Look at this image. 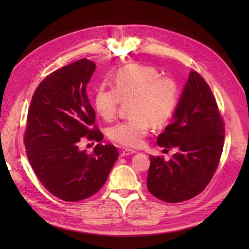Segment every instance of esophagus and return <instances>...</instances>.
<instances>
[{
	"instance_id": "esophagus-1",
	"label": "esophagus",
	"mask_w": 249,
	"mask_h": 249,
	"mask_svg": "<svg viewBox=\"0 0 249 249\" xmlns=\"http://www.w3.org/2000/svg\"><path fill=\"white\" fill-rule=\"evenodd\" d=\"M136 153V151H134V150H130V149H127V150H123V151H121V156H129V155H133V154H135Z\"/></svg>"
}]
</instances>
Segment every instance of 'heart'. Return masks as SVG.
Returning a JSON list of instances; mask_svg holds the SVG:
<instances>
[{"instance_id": "obj_1", "label": "heart", "mask_w": 249, "mask_h": 249, "mask_svg": "<svg viewBox=\"0 0 249 249\" xmlns=\"http://www.w3.org/2000/svg\"><path fill=\"white\" fill-rule=\"evenodd\" d=\"M113 89L99 88L94 94V106L103 119L110 121L120 104L129 103L133 118L114 125L110 139L128 147L141 145L150 126L162 127L171 119L178 102V87L172 78L161 77L155 67L129 64L115 72Z\"/></svg>"}]
</instances>
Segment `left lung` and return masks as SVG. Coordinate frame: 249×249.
Listing matches in <instances>:
<instances>
[{"instance_id":"left-lung-1","label":"left lung","mask_w":249,"mask_h":249,"mask_svg":"<svg viewBox=\"0 0 249 249\" xmlns=\"http://www.w3.org/2000/svg\"><path fill=\"white\" fill-rule=\"evenodd\" d=\"M225 126L208 83L190 71L172 123L157 138L165 149H177L171 160L150 156L149 192L160 200L178 203L194 198L212 179L223 152Z\"/></svg>"}]
</instances>
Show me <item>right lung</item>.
I'll list each match as a JSON object with an SVG mask.
<instances>
[{"label": "right lung", "mask_w": 249, "mask_h": 249, "mask_svg": "<svg viewBox=\"0 0 249 249\" xmlns=\"http://www.w3.org/2000/svg\"><path fill=\"white\" fill-rule=\"evenodd\" d=\"M96 64L87 59L60 68L40 82L28 112L24 144L40 183L55 197L80 201L104 186L119 157L116 147L97 144L93 153L79 149L83 137L103 140L92 126L95 111L87 86Z\"/></svg>", "instance_id": "right-lung-1"}]
</instances>
